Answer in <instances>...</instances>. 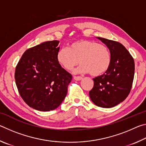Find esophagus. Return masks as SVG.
I'll return each mask as SVG.
<instances>
[{
  "label": "esophagus",
  "instance_id": "34e87169",
  "mask_svg": "<svg viewBox=\"0 0 146 146\" xmlns=\"http://www.w3.org/2000/svg\"><path fill=\"white\" fill-rule=\"evenodd\" d=\"M73 78H74V79H75V80H77V81L81 80L83 78L82 76H74Z\"/></svg>",
  "mask_w": 146,
  "mask_h": 146
}]
</instances>
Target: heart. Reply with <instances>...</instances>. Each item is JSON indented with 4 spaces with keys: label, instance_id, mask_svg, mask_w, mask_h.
<instances>
[{
    "label": "heart",
    "instance_id": "obj_1",
    "mask_svg": "<svg viewBox=\"0 0 146 146\" xmlns=\"http://www.w3.org/2000/svg\"><path fill=\"white\" fill-rule=\"evenodd\" d=\"M57 62L71 71L80 62L76 72L90 73L99 76L106 72L111 62V56L107 46L96 41L81 40L73 42L68 48L59 49L56 55Z\"/></svg>",
    "mask_w": 146,
    "mask_h": 146
}]
</instances>
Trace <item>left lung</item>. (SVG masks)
<instances>
[{
  "mask_svg": "<svg viewBox=\"0 0 146 146\" xmlns=\"http://www.w3.org/2000/svg\"><path fill=\"white\" fill-rule=\"evenodd\" d=\"M97 38L110 49L111 62L106 72L93 78L94 86L89 95L98 107L113 108L123 102L131 90L135 74L134 59L118 42Z\"/></svg>",
  "mask_w": 146,
  "mask_h": 146,
  "instance_id": "1",
  "label": "left lung"
}]
</instances>
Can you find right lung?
Segmentation results:
<instances>
[{
  "label": "right lung",
  "mask_w": 146,
  "mask_h": 146,
  "mask_svg": "<svg viewBox=\"0 0 146 146\" xmlns=\"http://www.w3.org/2000/svg\"><path fill=\"white\" fill-rule=\"evenodd\" d=\"M59 41H47L25 51L16 66L19 93L29 107L40 111L57 108L65 98L72 75L56 61Z\"/></svg>",
  "instance_id": "obj_1"
}]
</instances>
